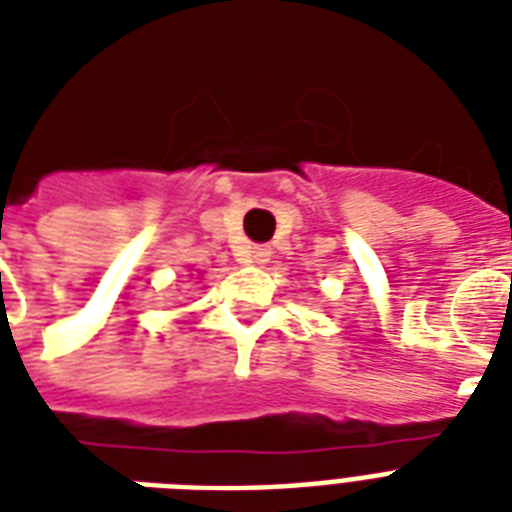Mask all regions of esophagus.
Segmentation results:
<instances>
[{
    "mask_svg": "<svg viewBox=\"0 0 512 512\" xmlns=\"http://www.w3.org/2000/svg\"><path fill=\"white\" fill-rule=\"evenodd\" d=\"M268 257H271V249H268V247H252V249H249V263L265 265V263H268Z\"/></svg>",
    "mask_w": 512,
    "mask_h": 512,
    "instance_id": "1",
    "label": "esophagus"
}]
</instances>
